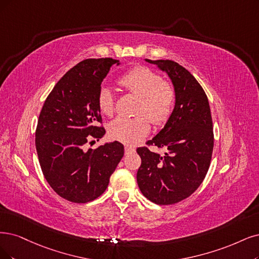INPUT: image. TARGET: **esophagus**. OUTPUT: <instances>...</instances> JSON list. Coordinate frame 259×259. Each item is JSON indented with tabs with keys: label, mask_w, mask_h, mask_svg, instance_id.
I'll list each match as a JSON object with an SVG mask.
<instances>
[{
	"label": "esophagus",
	"mask_w": 259,
	"mask_h": 259,
	"mask_svg": "<svg viewBox=\"0 0 259 259\" xmlns=\"http://www.w3.org/2000/svg\"><path fill=\"white\" fill-rule=\"evenodd\" d=\"M136 151V148L133 147V146H124V152H126V154H130V152H135Z\"/></svg>",
	"instance_id": "obj_1"
}]
</instances>
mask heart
Listing matches in <instances>:
<instances>
[{
  "mask_svg": "<svg viewBox=\"0 0 259 259\" xmlns=\"http://www.w3.org/2000/svg\"><path fill=\"white\" fill-rule=\"evenodd\" d=\"M117 83L140 97L137 117H117L109 126L112 139L136 144L150 132V121L156 126L166 123L173 114L176 90L169 81L146 66H136L121 74ZM97 104L101 113L111 116L114 112L115 97L109 86H101L97 95Z\"/></svg>",
  "mask_w": 259,
  "mask_h": 259,
  "instance_id": "b5f03b06",
  "label": "heart"
}]
</instances>
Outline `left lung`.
Returning a JSON list of instances; mask_svg holds the SVG:
<instances>
[{"label":"left lung","mask_w":259,"mask_h":259,"mask_svg":"<svg viewBox=\"0 0 259 259\" xmlns=\"http://www.w3.org/2000/svg\"><path fill=\"white\" fill-rule=\"evenodd\" d=\"M165 71L176 90L173 114L147 146L166 148L161 156L139 147L138 185L146 198L173 205L193 194L206 177L213 150V126L207 95L185 67L169 60H146Z\"/></svg>","instance_id":"obj_1"}]
</instances>
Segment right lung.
<instances>
[{"mask_svg":"<svg viewBox=\"0 0 259 259\" xmlns=\"http://www.w3.org/2000/svg\"><path fill=\"white\" fill-rule=\"evenodd\" d=\"M118 62L105 57L76 64L55 84L40 111L35 144L42 174L54 192L71 203L99 197L123 156V145L116 141L84 149L105 133L97 95Z\"/></svg>","mask_w":259,"mask_h":259,"instance_id":"obj_1","label":"right lung"}]
</instances>
